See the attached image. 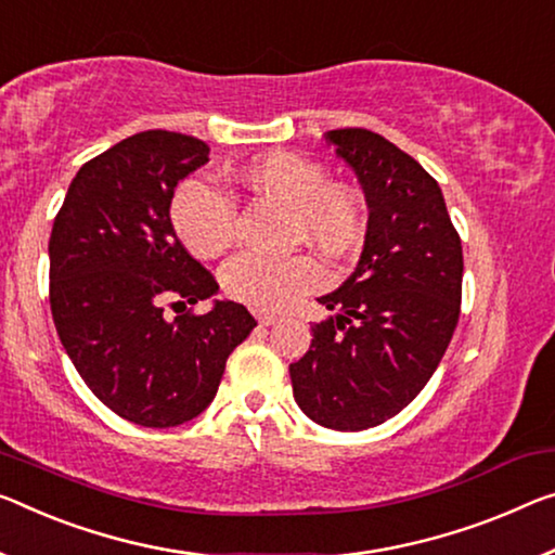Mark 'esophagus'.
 Listing matches in <instances>:
<instances>
[{"mask_svg":"<svg viewBox=\"0 0 555 555\" xmlns=\"http://www.w3.org/2000/svg\"><path fill=\"white\" fill-rule=\"evenodd\" d=\"M255 318H258L262 327H270V325H275V322H278L275 314H255Z\"/></svg>","mask_w":555,"mask_h":555,"instance_id":"esophagus-1","label":"esophagus"}]
</instances>
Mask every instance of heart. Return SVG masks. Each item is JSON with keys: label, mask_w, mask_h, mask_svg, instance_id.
<instances>
[{"label": "heart", "mask_w": 555, "mask_h": 555, "mask_svg": "<svg viewBox=\"0 0 555 555\" xmlns=\"http://www.w3.org/2000/svg\"><path fill=\"white\" fill-rule=\"evenodd\" d=\"M243 185L293 208L297 237L332 255L352 248L364 230V206L347 185L327 183L320 164L287 151H272L241 168ZM170 220L185 248L198 258H218L235 241L237 208L233 195L208 178H189L170 203ZM325 283V272L307 255L266 260L237 255L223 270L230 297L262 312H280Z\"/></svg>", "instance_id": "b5f03b06"}]
</instances>
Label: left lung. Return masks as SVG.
<instances>
[{"label":"left lung","mask_w":555,"mask_h":555,"mask_svg":"<svg viewBox=\"0 0 555 555\" xmlns=\"http://www.w3.org/2000/svg\"><path fill=\"white\" fill-rule=\"evenodd\" d=\"M360 178L370 220L360 262L289 364L297 406L327 429L362 431L402 412L444 357L462 307L464 255L439 183L366 129L327 131Z\"/></svg>","instance_id":"1"}]
</instances>
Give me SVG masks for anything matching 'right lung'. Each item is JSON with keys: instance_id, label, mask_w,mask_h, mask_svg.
Returning a JSON list of instances; mask_svg holds the SVG:
<instances>
[{"instance_id": "1", "label": "right lung", "mask_w": 555, "mask_h": 555, "mask_svg": "<svg viewBox=\"0 0 555 555\" xmlns=\"http://www.w3.org/2000/svg\"><path fill=\"white\" fill-rule=\"evenodd\" d=\"M208 153L185 133L129 135L79 168L49 237L51 318L66 354L111 412L151 429L195 420L258 325L233 300L164 312L218 293L170 223L178 181Z\"/></svg>"}]
</instances>
